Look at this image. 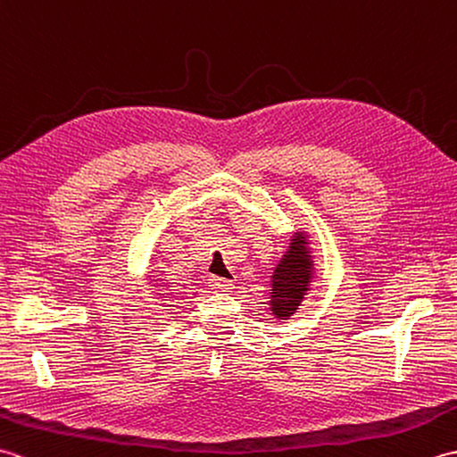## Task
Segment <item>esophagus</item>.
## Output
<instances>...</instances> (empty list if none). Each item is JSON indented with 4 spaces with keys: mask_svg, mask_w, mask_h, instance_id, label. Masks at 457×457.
<instances>
[{
    "mask_svg": "<svg viewBox=\"0 0 457 457\" xmlns=\"http://www.w3.org/2000/svg\"><path fill=\"white\" fill-rule=\"evenodd\" d=\"M210 287L213 293L228 295V293H231V288H234V283L228 278H221V277H210Z\"/></svg>",
    "mask_w": 457,
    "mask_h": 457,
    "instance_id": "esophagus-1",
    "label": "esophagus"
}]
</instances>
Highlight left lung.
Segmentation results:
<instances>
[{
  "label": "left lung",
  "mask_w": 457,
  "mask_h": 457,
  "mask_svg": "<svg viewBox=\"0 0 457 457\" xmlns=\"http://www.w3.org/2000/svg\"><path fill=\"white\" fill-rule=\"evenodd\" d=\"M312 255L308 249V239L296 231L283 259L275 267L270 278V312L275 318L287 320L293 316L303 303L310 280H312Z\"/></svg>",
  "instance_id": "left-lung-1"
}]
</instances>
